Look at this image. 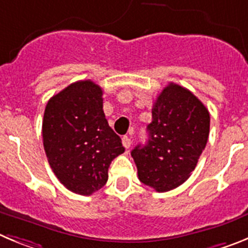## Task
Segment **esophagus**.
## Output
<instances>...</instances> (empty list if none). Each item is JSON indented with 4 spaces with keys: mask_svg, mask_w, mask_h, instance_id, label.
<instances>
[{
    "mask_svg": "<svg viewBox=\"0 0 248 248\" xmlns=\"http://www.w3.org/2000/svg\"><path fill=\"white\" fill-rule=\"evenodd\" d=\"M122 143H123V146H124V148L129 149V148H130V145H131V139L129 137H123Z\"/></svg>",
    "mask_w": 248,
    "mask_h": 248,
    "instance_id": "esophagus-1",
    "label": "esophagus"
}]
</instances>
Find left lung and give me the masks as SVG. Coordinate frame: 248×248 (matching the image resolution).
I'll return each instance as SVG.
<instances>
[{"mask_svg": "<svg viewBox=\"0 0 248 248\" xmlns=\"http://www.w3.org/2000/svg\"><path fill=\"white\" fill-rule=\"evenodd\" d=\"M148 131L145 145L131 150L138 176L155 191H170L196 168L209 139V110L189 89L169 83L155 100Z\"/></svg>", "mask_w": 248, "mask_h": 248, "instance_id": "1", "label": "left lung"}]
</instances>
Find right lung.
<instances>
[{"instance_id": "right-lung-1", "label": "right lung", "mask_w": 248, "mask_h": 248, "mask_svg": "<svg viewBox=\"0 0 248 248\" xmlns=\"http://www.w3.org/2000/svg\"><path fill=\"white\" fill-rule=\"evenodd\" d=\"M42 137L58 180L85 196L105 185L109 165L125 150L105 119L102 88L92 80L72 83L48 100Z\"/></svg>"}]
</instances>
